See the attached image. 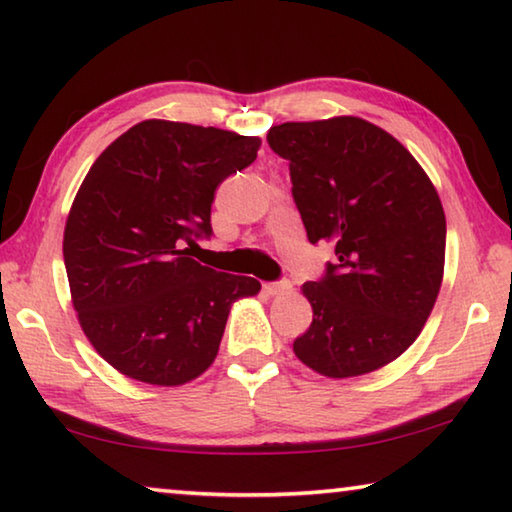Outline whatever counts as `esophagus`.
Wrapping results in <instances>:
<instances>
[{
    "instance_id": "obj_1",
    "label": "esophagus",
    "mask_w": 512,
    "mask_h": 512,
    "mask_svg": "<svg viewBox=\"0 0 512 512\" xmlns=\"http://www.w3.org/2000/svg\"><path fill=\"white\" fill-rule=\"evenodd\" d=\"M264 291L268 296H282V293L291 291V282H266Z\"/></svg>"
}]
</instances>
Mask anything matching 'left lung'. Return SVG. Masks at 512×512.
<instances>
[{
    "mask_svg": "<svg viewBox=\"0 0 512 512\" xmlns=\"http://www.w3.org/2000/svg\"><path fill=\"white\" fill-rule=\"evenodd\" d=\"M266 140L289 160L309 241H334L339 257L302 284L314 320L293 352L329 379L384 368L418 339L443 284L436 187L391 133L361 117L287 121Z\"/></svg>",
    "mask_w": 512,
    "mask_h": 512,
    "instance_id": "1",
    "label": "left lung"
}]
</instances>
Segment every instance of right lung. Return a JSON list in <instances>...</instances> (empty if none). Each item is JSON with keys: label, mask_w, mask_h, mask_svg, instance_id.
I'll list each match as a JSON object with an SVG mask.
<instances>
[{"label": "right lung", "mask_w": 512, "mask_h": 512, "mask_svg": "<svg viewBox=\"0 0 512 512\" xmlns=\"http://www.w3.org/2000/svg\"><path fill=\"white\" fill-rule=\"evenodd\" d=\"M259 144L146 119L94 160L67 216L63 257L83 332L121 375L153 386L203 375L232 302L262 289L189 257L212 235L216 187L253 164Z\"/></svg>", "instance_id": "right-lung-1"}]
</instances>
